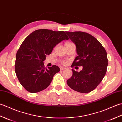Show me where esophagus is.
<instances>
[{"label":"esophagus","instance_id":"34e87169","mask_svg":"<svg viewBox=\"0 0 122 122\" xmlns=\"http://www.w3.org/2000/svg\"><path fill=\"white\" fill-rule=\"evenodd\" d=\"M60 69L61 70H66V69L65 68H64V67H62V66H61L60 68Z\"/></svg>","mask_w":122,"mask_h":122}]
</instances>
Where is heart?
<instances>
[{
    "label": "heart",
    "instance_id": "b5f03b06",
    "mask_svg": "<svg viewBox=\"0 0 122 122\" xmlns=\"http://www.w3.org/2000/svg\"><path fill=\"white\" fill-rule=\"evenodd\" d=\"M64 64H66V62H64Z\"/></svg>",
    "mask_w": 122,
    "mask_h": 122
}]
</instances>
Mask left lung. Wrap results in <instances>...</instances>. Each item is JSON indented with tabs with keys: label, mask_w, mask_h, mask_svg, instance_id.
<instances>
[{
	"label": "left lung",
	"mask_w": 122,
	"mask_h": 122,
	"mask_svg": "<svg viewBox=\"0 0 122 122\" xmlns=\"http://www.w3.org/2000/svg\"><path fill=\"white\" fill-rule=\"evenodd\" d=\"M66 32L76 46L77 56L72 66H83L79 72L72 69L73 74L67 80V84L76 91L89 93L97 86L107 72V52L99 41L89 33L81 31Z\"/></svg>",
	"instance_id": "8db88e82"
}]
</instances>
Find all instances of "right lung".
<instances>
[{"mask_svg": "<svg viewBox=\"0 0 122 122\" xmlns=\"http://www.w3.org/2000/svg\"><path fill=\"white\" fill-rule=\"evenodd\" d=\"M66 39L69 38L64 31L48 29L36 30L25 39L17 51L15 67L20 83L28 92L46 89L60 70L55 65L46 68L43 61L56 45Z\"/></svg>", "mask_w": 122, "mask_h": 122, "instance_id": "obj_1", "label": "right lung"}]
</instances>
